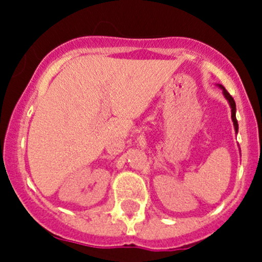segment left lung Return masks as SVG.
<instances>
[{"mask_svg":"<svg viewBox=\"0 0 262 262\" xmlns=\"http://www.w3.org/2000/svg\"><path fill=\"white\" fill-rule=\"evenodd\" d=\"M221 87H222V90H223L224 96H226V99L228 100L229 105H231V107H232V120H233L234 129H236V132H237V130H238V123H237V119H236V102H234L233 97H232L231 95H229V92L227 91V90L224 89L223 86H221Z\"/></svg>","mask_w":262,"mask_h":262,"instance_id":"8db88e82","label":"left lung"}]
</instances>
